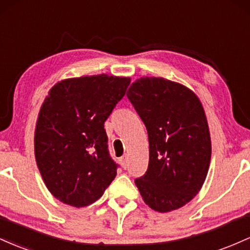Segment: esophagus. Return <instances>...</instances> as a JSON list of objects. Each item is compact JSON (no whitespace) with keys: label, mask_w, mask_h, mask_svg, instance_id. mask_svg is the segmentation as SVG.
<instances>
[{"label":"esophagus","mask_w":250,"mask_h":250,"mask_svg":"<svg viewBox=\"0 0 250 250\" xmlns=\"http://www.w3.org/2000/svg\"><path fill=\"white\" fill-rule=\"evenodd\" d=\"M120 163H122V167L126 169V167H127V157L123 156L122 158H120Z\"/></svg>","instance_id":"34e87169"}]
</instances>
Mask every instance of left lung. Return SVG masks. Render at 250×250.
Wrapping results in <instances>:
<instances>
[{
  "label": "left lung",
  "mask_w": 250,
  "mask_h": 250,
  "mask_svg": "<svg viewBox=\"0 0 250 250\" xmlns=\"http://www.w3.org/2000/svg\"><path fill=\"white\" fill-rule=\"evenodd\" d=\"M126 95L148 136L147 170L134 181L143 201L159 212L182 208L201 190L211 158L201 100L187 86L156 77L136 80Z\"/></svg>",
  "instance_id": "8db88e82"
}]
</instances>
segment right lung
<instances>
[{
  "instance_id": "1",
  "label": "right lung",
  "mask_w": 250,
  "mask_h": 250,
  "mask_svg": "<svg viewBox=\"0 0 250 250\" xmlns=\"http://www.w3.org/2000/svg\"><path fill=\"white\" fill-rule=\"evenodd\" d=\"M131 79L99 74L64 79L42 103L34 134L36 164L47 189L81 208L99 200L117 176L104 123Z\"/></svg>"
}]
</instances>
